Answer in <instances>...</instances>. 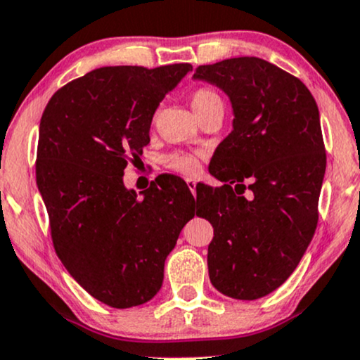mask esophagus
Segmentation results:
<instances>
[{
    "label": "esophagus",
    "mask_w": 360,
    "mask_h": 360,
    "mask_svg": "<svg viewBox=\"0 0 360 360\" xmlns=\"http://www.w3.org/2000/svg\"><path fill=\"white\" fill-rule=\"evenodd\" d=\"M186 184H188L189 191H191L193 196H194V194H196V181L191 179V177H188V179H186Z\"/></svg>",
    "instance_id": "obj_1"
}]
</instances>
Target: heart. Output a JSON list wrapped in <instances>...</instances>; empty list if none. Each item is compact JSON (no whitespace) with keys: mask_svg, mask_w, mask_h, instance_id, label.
<instances>
[{"mask_svg":"<svg viewBox=\"0 0 360 360\" xmlns=\"http://www.w3.org/2000/svg\"><path fill=\"white\" fill-rule=\"evenodd\" d=\"M219 101H221V98H219V95L214 94L213 90L198 89L194 90V94L191 95V107L198 115L199 112L205 110L206 107L211 105V103L219 102ZM164 162H166V166L169 169H172V171L181 172V174H186V176L196 174L199 171V166H201V164H199V155L193 153H172L166 155Z\"/></svg>","mask_w":360,"mask_h":360,"instance_id":"obj_1","label":"heart"}]
</instances>
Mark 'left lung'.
I'll use <instances>...</instances> for the list:
<instances>
[{
    "label": "left lung",
    "mask_w": 360,
    "mask_h": 360,
    "mask_svg": "<svg viewBox=\"0 0 360 360\" xmlns=\"http://www.w3.org/2000/svg\"><path fill=\"white\" fill-rule=\"evenodd\" d=\"M193 79L223 90L233 109L210 162L223 186H196V214L214 228L210 280L257 300L293 274L317 228L327 162L319 107L297 77L257 56L201 65Z\"/></svg>",
    "instance_id": "left-lung-1"
}]
</instances>
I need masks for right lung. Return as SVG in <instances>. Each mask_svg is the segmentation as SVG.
<instances>
[{
  "label": "right lung",
  "mask_w": 360,
  "mask_h": 360,
  "mask_svg": "<svg viewBox=\"0 0 360 360\" xmlns=\"http://www.w3.org/2000/svg\"><path fill=\"white\" fill-rule=\"evenodd\" d=\"M191 70L97 68L62 86L41 115L37 184L55 251L82 288L114 309L161 290L167 255L194 218L196 201L177 177H161L141 196L122 179L149 144L159 103Z\"/></svg>",
  "instance_id": "obj_1"
}]
</instances>
